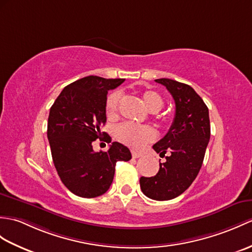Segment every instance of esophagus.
Wrapping results in <instances>:
<instances>
[{"instance_id": "obj_1", "label": "esophagus", "mask_w": 252, "mask_h": 252, "mask_svg": "<svg viewBox=\"0 0 252 252\" xmlns=\"http://www.w3.org/2000/svg\"><path fill=\"white\" fill-rule=\"evenodd\" d=\"M139 157H142V154L137 153V151L132 150V158H133V159H137V158H139Z\"/></svg>"}]
</instances>
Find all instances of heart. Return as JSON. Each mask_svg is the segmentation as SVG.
Segmentation results:
<instances>
[{
	"label": "heart",
	"instance_id": "1",
	"mask_svg": "<svg viewBox=\"0 0 252 252\" xmlns=\"http://www.w3.org/2000/svg\"><path fill=\"white\" fill-rule=\"evenodd\" d=\"M142 98L144 104L146 105L150 112L156 113L160 110L163 106V99L159 93L146 89L142 91ZM121 99V92L114 91L108 94L106 102H105V114L108 119H115L118 115L119 104ZM116 136L120 142L130 146L132 148H140L143 146L151 142L156 138V132L153 127L148 126H139L126 122L116 127Z\"/></svg>",
	"mask_w": 252,
	"mask_h": 252
}]
</instances>
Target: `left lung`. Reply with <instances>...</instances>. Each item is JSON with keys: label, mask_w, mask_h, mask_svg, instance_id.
<instances>
[{"label": "left lung", "mask_w": 252, "mask_h": 252, "mask_svg": "<svg viewBox=\"0 0 252 252\" xmlns=\"http://www.w3.org/2000/svg\"><path fill=\"white\" fill-rule=\"evenodd\" d=\"M166 87L176 106L174 121L166 135L153 146L157 154L165 157L154 177H140L143 193L156 201L177 197L189 188L202 167L210 138L209 114L206 104L192 87L179 81L156 79Z\"/></svg>", "instance_id": "1"}]
</instances>
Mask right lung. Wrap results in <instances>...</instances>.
Instances as JSON below:
<instances>
[{
    "instance_id": "obj_1",
    "label": "right lung",
    "mask_w": 252,
    "mask_h": 252,
    "mask_svg": "<svg viewBox=\"0 0 252 252\" xmlns=\"http://www.w3.org/2000/svg\"><path fill=\"white\" fill-rule=\"evenodd\" d=\"M124 81L87 76L64 88L50 108L47 137L52 160L61 181L75 195L104 194L113 183L116 163L131 160L130 150L118 142L107 151L95 153L92 148V142L106 136L99 127L106 124L108 90ZM105 142H112L109 135Z\"/></svg>"
}]
</instances>
